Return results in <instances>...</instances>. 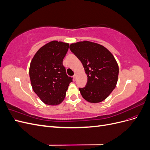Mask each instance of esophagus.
<instances>
[{"label": "esophagus", "mask_w": 150, "mask_h": 150, "mask_svg": "<svg viewBox=\"0 0 150 150\" xmlns=\"http://www.w3.org/2000/svg\"><path fill=\"white\" fill-rule=\"evenodd\" d=\"M73 79H74V81H76V74H74V75L73 76Z\"/></svg>", "instance_id": "1"}]
</instances>
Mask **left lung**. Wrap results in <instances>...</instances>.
Instances as JSON below:
<instances>
[{
  "label": "left lung",
  "mask_w": 150,
  "mask_h": 150,
  "mask_svg": "<svg viewBox=\"0 0 150 150\" xmlns=\"http://www.w3.org/2000/svg\"><path fill=\"white\" fill-rule=\"evenodd\" d=\"M71 51L81 61L88 77L85 87L79 88L86 101H104L116 87L119 67L112 54L101 45L89 41L70 45Z\"/></svg>",
  "instance_id": "8db88e82"
}]
</instances>
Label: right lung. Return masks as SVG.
<instances>
[{
    "label": "right lung",
    "mask_w": 150,
    "mask_h": 150,
    "mask_svg": "<svg viewBox=\"0 0 150 150\" xmlns=\"http://www.w3.org/2000/svg\"><path fill=\"white\" fill-rule=\"evenodd\" d=\"M69 46L67 43L53 40L40 47L30 62L32 87L41 101L49 105L62 102L72 81L62 64Z\"/></svg>",
    "instance_id": "right-lung-1"
}]
</instances>
